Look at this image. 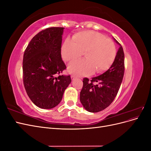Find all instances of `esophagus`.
<instances>
[{
    "label": "esophagus",
    "mask_w": 151,
    "mask_h": 151,
    "mask_svg": "<svg viewBox=\"0 0 151 151\" xmlns=\"http://www.w3.org/2000/svg\"><path fill=\"white\" fill-rule=\"evenodd\" d=\"M76 78V76H74V75H72V76H71V79H72V81H74Z\"/></svg>",
    "instance_id": "obj_1"
}]
</instances>
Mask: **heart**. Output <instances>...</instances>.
Returning a JSON list of instances; mask_svg holds the SVG:
<instances>
[{"mask_svg":"<svg viewBox=\"0 0 151 151\" xmlns=\"http://www.w3.org/2000/svg\"><path fill=\"white\" fill-rule=\"evenodd\" d=\"M83 52L86 58L72 62L68 67L69 72L78 76L107 70L116 55L115 45L110 39L91 30L79 32L73 36L72 40L66 39L61 47L62 58L67 62L80 57Z\"/></svg>","mask_w":151,"mask_h":151,"instance_id":"obj_1","label":"heart"}]
</instances>
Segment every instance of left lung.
<instances>
[{
	"label": "left lung",
	"mask_w": 151,
	"mask_h": 151,
	"mask_svg": "<svg viewBox=\"0 0 151 151\" xmlns=\"http://www.w3.org/2000/svg\"><path fill=\"white\" fill-rule=\"evenodd\" d=\"M120 45L116 58L109 69L91 81L83 79V86L80 93V101L84 108L91 113L101 111L113 101L120 88L125 70V55Z\"/></svg>",
	"instance_id": "1"
}]
</instances>
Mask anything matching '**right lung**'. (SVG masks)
Masks as SVG:
<instances>
[{
    "mask_svg": "<svg viewBox=\"0 0 151 151\" xmlns=\"http://www.w3.org/2000/svg\"><path fill=\"white\" fill-rule=\"evenodd\" d=\"M63 29L52 27L39 32L24 53V88L31 101L42 109L57 106L71 83L70 76L60 75L66 68L61 57ZM57 74L59 75L58 77Z\"/></svg>",
    "mask_w": 151,
    "mask_h": 151,
    "instance_id": "obj_1",
    "label": "right lung"
}]
</instances>
